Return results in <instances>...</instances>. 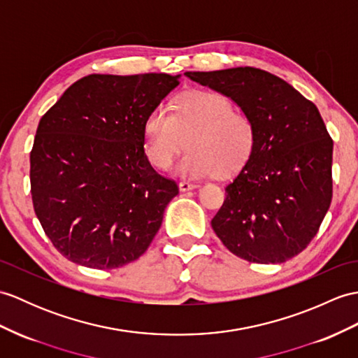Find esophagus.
<instances>
[{"instance_id":"esophagus-1","label":"esophagus","mask_w":358,"mask_h":358,"mask_svg":"<svg viewBox=\"0 0 358 358\" xmlns=\"http://www.w3.org/2000/svg\"><path fill=\"white\" fill-rule=\"evenodd\" d=\"M198 186L194 185V182H189V181H181L178 185V189L180 192H187V190H192V189H196Z\"/></svg>"}]
</instances>
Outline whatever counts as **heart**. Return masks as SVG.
<instances>
[{"label": "heart", "instance_id": "1", "mask_svg": "<svg viewBox=\"0 0 358 358\" xmlns=\"http://www.w3.org/2000/svg\"><path fill=\"white\" fill-rule=\"evenodd\" d=\"M145 152L157 169L168 171L182 149L189 152L178 173L189 178L230 177L252 159L256 127L247 114L234 110L230 99L217 91L180 94L169 114L155 108L143 124Z\"/></svg>", "mask_w": 358, "mask_h": 358}]
</instances>
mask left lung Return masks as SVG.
<instances>
[{
    "instance_id": "obj_1",
    "label": "left lung",
    "mask_w": 358,
    "mask_h": 358,
    "mask_svg": "<svg viewBox=\"0 0 358 358\" xmlns=\"http://www.w3.org/2000/svg\"><path fill=\"white\" fill-rule=\"evenodd\" d=\"M185 76L231 99L256 127L255 152L226 187L215 234L245 261L292 259L317 234L332 198V140L317 106L253 66Z\"/></svg>"
}]
</instances>
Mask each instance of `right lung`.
Here are the masks:
<instances>
[{"label": "right lung", "instance_id": "obj_1", "mask_svg": "<svg viewBox=\"0 0 358 358\" xmlns=\"http://www.w3.org/2000/svg\"><path fill=\"white\" fill-rule=\"evenodd\" d=\"M178 80L164 73L90 74L39 120L30 152L33 207L69 261L117 268L152 243L178 187L149 163L143 124Z\"/></svg>", "mask_w": 358, "mask_h": 358}]
</instances>
